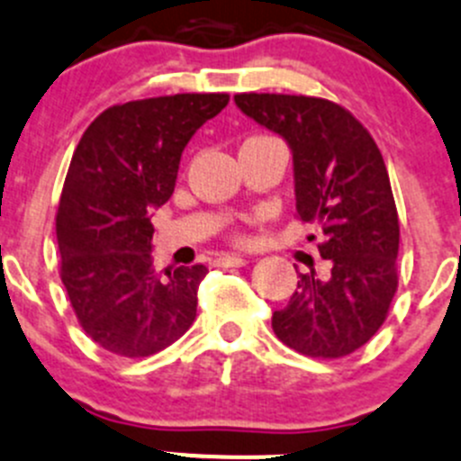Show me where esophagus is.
<instances>
[{
    "label": "esophagus",
    "mask_w": 461,
    "mask_h": 461,
    "mask_svg": "<svg viewBox=\"0 0 461 461\" xmlns=\"http://www.w3.org/2000/svg\"><path fill=\"white\" fill-rule=\"evenodd\" d=\"M245 264H248V259L240 255H221L216 259V266H221V268H230V266H236V268H239V266Z\"/></svg>",
    "instance_id": "obj_1"
}]
</instances>
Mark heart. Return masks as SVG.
Returning a JSON list of instances; mask_svg holds the SVG:
<instances>
[{"label":"heart","instance_id":"b5f03b06","mask_svg":"<svg viewBox=\"0 0 461 461\" xmlns=\"http://www.w3.org/2000/svg\"><path fill=\"white\" fill-rule=\"evenodd\" d=\"M257 139H264V136H257Z\"/></svg>","mask_w":461,"mask_h":461}]
</instances>
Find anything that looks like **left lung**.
Listing matches in <instances>:
<instances>
[{"label": "left lung", "instance_id": "obj_1", "mask_svg": "<svg viewBox=\"0 0 461 461\" xmlns=\"http://www.w3.org/2000/svg\"><path fill=\"white\" fill-rule=\"evenodd\" d=\"M234 102L289 143L295 216L321 227L318 252L330 264L298 273L273 332L300 355H350L375 337L398 289L400 222L380 148L350 111L322 97L239 93Z\"/></svg>", "mask_w": 461, "mask_h": 461}]
</instances>
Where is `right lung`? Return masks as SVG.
<instances>
[{
  "label": "right lung",
  "instance_id": "obj_1",
  "mask_svg": "<svg viewBox=\"0 0 461 461\" xmlns=\"http://www.w3.org/2000/svg\"><path fill=\"white\" fill-rule=\"evenodd\" d=\"M227 93H179L102 111L72 154L56 211L61 279L95 343L139 359L193 325L206 266L157 273L149 211L170 200L193 133Z\"/></svg>",
  "mask_w": 461,
  "mask_h": 461
}]
</instances>
